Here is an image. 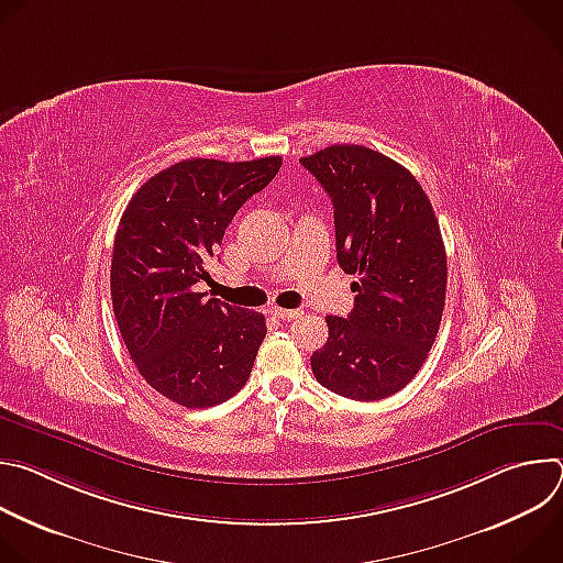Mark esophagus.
Returning <instances> with one entry per match:
<instances>
[{"mask_svg":"<svg viewBox=\"0 0 563 563\" xmlns=\"http://www.w3.org/2000/svg\"><path fill=\"white\" fill-rule=\"evenodd\" d=\"M272 313H274L276 318H280V320H294V318L300 316L298 309H283V307H274Z\"/></svg>","mask_w":563,"mask_h":563,"instance_id":"esophagus-1","label":"esophagus"}]
</instances>
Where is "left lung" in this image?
I'll return each instance as SVG.
<instances>
[{"instance_id": "8db88e82", "label": "left lung", "mask_w": 563, "mask_h": 563, "mask_svg": "<svg viewBox=\"0 0 563 563\" xmlns=\"http://www.w3.org/2000/svg\"><path fill=\"white\" fill-rule=\"evenodd\" d=\"M300 165L332 198L339 265L358 274L354 309L325 318L330 336L311 354V372L352 400L387 398L417 376L441 325L439 220L417 178L367 146L334 144Z\"/></svg>"}]
</instances>
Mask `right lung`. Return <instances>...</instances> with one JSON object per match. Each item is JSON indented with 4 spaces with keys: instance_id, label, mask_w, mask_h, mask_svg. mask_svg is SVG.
<instances>
[{
    "instance_id": "1",
    "label": "right lung",
    "mask_w": 563,
    "mask_h": 563,
    "mask_svg": "<svg viewBox=\"0 0 563 563\" xmlns=\"http://www.w3.org/2000/svg\"><path fill=\"white\" fill-rule=\"evenodd\" d=\"M283 165L191 157L148 178L126 205L113 243L111 300L124 345L163 396L213 408L247 383L267 334L265 316L207 298L209 258L227 224Z\"/></svg>"
}]
</instances>
